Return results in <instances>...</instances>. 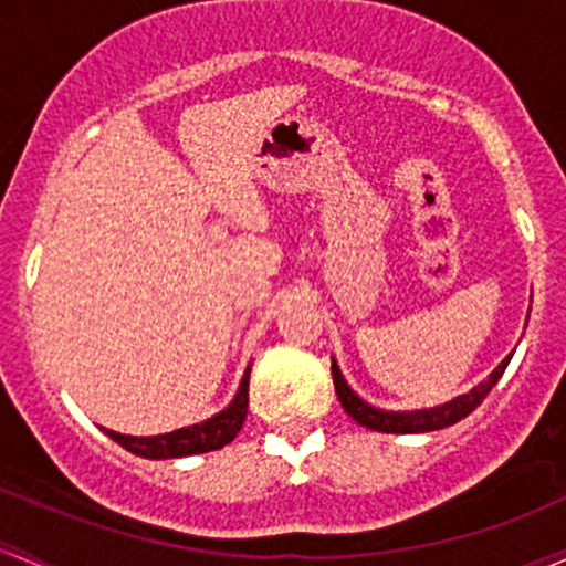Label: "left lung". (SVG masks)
I'll list each match as a JSON object with an SVG mask.
<instances>
[{
  "mask_svg": "<svg viewBox=\"0 0 566 566\" xmlns=\"http://www.w3.org/2000/svg\"><path fill=\"white\" fill-rule=\"evenodd\" d=\"M513 354H507L500 365L492 370V376L486 381H481L478 387L470 389L468 395H459L454 400L443 402V406L434 408H421V411H381V408L368 406L363 397H357L352 392V387L346 384V378L340 376V368L335 365L333 359V384H335V395H338L340 406L344 411L352 416L357 424L368 427V430L376 432H395V434H411V432H432V430H443V427L457 424L462 421L464 416H470L478 406L483 402V397L492 392V387L500 381L502 374H505L507 363H511Z\"/></svg>",
  "mask_w": 566,
  "mask_h": 566,
  "instance_id": "1",
  "label": "left lung"
}]
</instances>
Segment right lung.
<instances>
[{
  "label": "right lung",
  "instance_id": "1",
  "mask_svg": "<svg viewBox=\"0 0 566 566\" xmlns=\"http://www.w3.org/2000/svg\"><path fill=\"white\" fill-rule=\"evenodd\" d=\"M250 370H244V378L239 384V392L231 400V406L222 408L212 419H203L198 424L182 427V430L150 434V438H136V434H120L104 430L115 443L123 449L132 451L136 457L145 459H179L192 454H207V451H217L228 446L244 427L247 406H250Z\"/></svg>",
  "mask_w": 566,
  "mask_h": 566
}]
</instances>
